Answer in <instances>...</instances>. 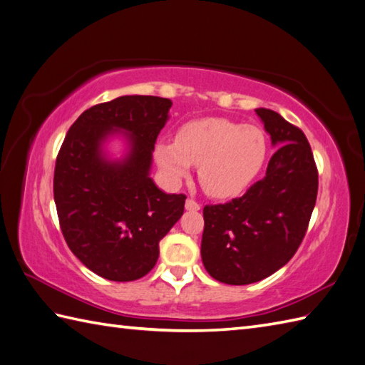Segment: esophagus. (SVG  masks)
Segmentation results:
<instances>
[{
	"mask_svg": "<svg viewBox=\"0 0 365 365\" xmlns=\"http://www.w3.org/2000/svg\"><path fill=\"white\" fill-rule=\"evenodd\" d=\"M185 208H187L188 212H197V210H200V204L196 202L195 199H187V202H185Z\"/></svg>",
	"mask_w": 365,
	"mask_h": 365,
	"instance_id": "34e87169",
	"label": "esophagus"
}]
</instances>
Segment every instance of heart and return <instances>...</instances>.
<instances>
[{
    "mask_svg": "<svg viewBox=\"0 0 365 365\" xmlns=\"http://www.w3.org/2000/svg\"><path fill=\"white\" fill-rule=\"evenodd\" d=\"M267 150V136L259 127L208 118L185 123L175 139H160L155 160L175 182L188 177L191 165L199 166V182L207 195L227 199L250 187Z\"/></svg>",
    "mask_w": 365,
    "mask_h": 365,
    "instance_id": "heart-1",
    "label": "heart"
}]
</instances>
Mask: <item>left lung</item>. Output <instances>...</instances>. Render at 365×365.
I'll use <instances>...</instances> for the list:
<instances>
[{
    "instance_id": "left-lung-1",
    "label": "left lung",
    "mask_w": 365,
    "mask_h": 365,
    "mask_svg": "<svg viewBox=\"0 0 365 365\" xmlns=\"http://www.w3.org/2000/svg\"><path fill=\"white\" fill-rule=\"evenodd\" d=\"M277 150L242 197L204 207V267L230 285L259 282L289 262L311 221L319 173L306 135L267 108L255 110Z\"/></svg>"
}]
</instances>
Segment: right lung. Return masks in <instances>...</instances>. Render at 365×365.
<instances>
[{
    "label": "right lung",
    "instance_id": "add662e5",
    "mask_svg": "<svg viewBox=\"0 0 365 365\" xmlns=\"http://www.w3.org/2000/svg\"><path fill=\"white\" fill-rule=\"evenodd\" d=\"M169 98L122 96L84 111L67 131L54 166L53 192L67 246L96 274L115 282L145 276L160 240L180 220L185 195H166L150 178L152 152L169 119ZM129 150L111 160V135Z\"/></svg>",
    "mask_w": 365,
    "mask_h": 365
}]
</instances>
